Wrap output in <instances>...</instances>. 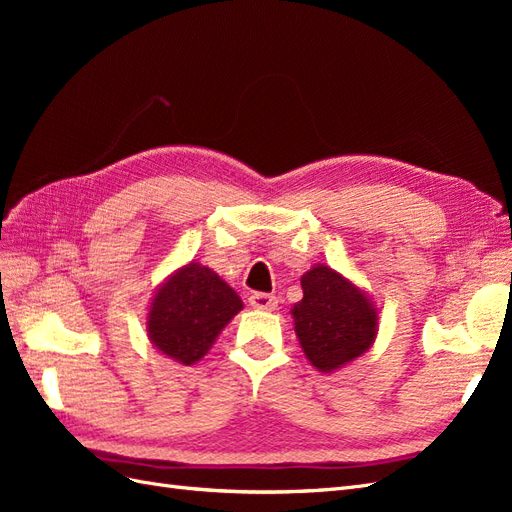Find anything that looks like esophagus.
<instances>
[{
    "label": "esophagus",
    "instance_id": "obj_1",
    "mask_svg": "<svg viewBox=\"0 0 512 512\" xmlns=\"http://www.w3.org/2000/svg\"><path fill=\"white\" fill-rule=\"evenodd\" d=\"M250 305L254 309H262V312H273V309H277V297L267 292H254L250 297Z\"/></svg>",
    "mask_w": 512,
    "mask_h": 512
}]
</instances>
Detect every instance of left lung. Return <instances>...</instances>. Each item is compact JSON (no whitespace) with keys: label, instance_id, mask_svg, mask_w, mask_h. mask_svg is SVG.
<instances>
[{"label":"left lung","instance_id":"8db88e82","mask_svg":"<svg viewBox=\"0 0 512 512\" xmlns=\"http://www.w3.org/2000/svg\"><path fill=\"white\" fill-rule=\"evenodd\" d=\"M301 288L303 299L290 314L307 361L318 371L331 374L374 346L378 309L365 290L329 265L303 273Z\"/></svg>","mask_w":512,"mask_h":512}]
</instances>
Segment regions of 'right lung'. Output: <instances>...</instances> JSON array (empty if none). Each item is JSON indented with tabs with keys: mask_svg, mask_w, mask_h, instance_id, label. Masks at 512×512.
Masks as SVG:
<instances>
[{
	"mask_svg": "<svg viewBox=\"0 0 512 512\" xmlns=\"http://www.w3.org/2000/svg\"><path fill=\"white\" fill-rule=\"evenodd\" d=\"M241 309V297L218 273L200 262H188L153 294L147 337L168 359L194 365Z\"/></svg>",
	"mask_w": 512,
	"mask_h": 512,
	"instance_id": "obj_1",
	"label": "right lung"
}]
</instances>
